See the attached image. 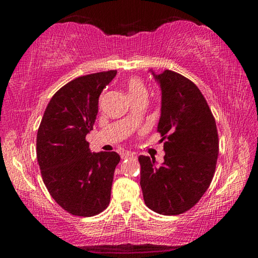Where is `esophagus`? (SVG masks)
<instances>
[{"label":"esophagus","instance_id":"obj_1","mask_svg":"<svg viewBox=\"0 0 258 258\" xmlns=\"http://www.w3.org/2000/svg\"><path fill=\"white\" fill-rule=\"evenodd\" d=\"M135 154L131 151H124L123 154H121V159H125V158H128V157H134Z\"/></svg>","mask_w":258,"mask_h":258}]
</instances>
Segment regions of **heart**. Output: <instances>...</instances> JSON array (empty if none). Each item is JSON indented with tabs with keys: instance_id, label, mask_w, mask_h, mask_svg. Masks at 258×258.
<instances>
[{
	"instance_id": "1",
	"label": "heart",
	"mask_w": 258,
	"mask_h": 258,
	"mask_svg": "<svg viewBox=\"0 0 258 258\" xmlns=\"http://www.w3.org/2000/svg\"><path fill=\"white\" fill-rule=\"evenodd\" d=\"M126 86H127V92L131 98L137 97L140 94H146L147 92L145 83L139 77H131L126 83Z\"/></svg>"
}]
</instances>
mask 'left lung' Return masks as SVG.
Listing matches in <instances>:
<instances>
[{
  "mask_svg": "<svg viewBox=\"0 0 258 258\" xmlns=\"http://www.w3.org/2000/svg\"><path fill=\"white\" fill-rule=\"evenodd\" d=\"M161 90L157 131L164 163L140 156L143 199L161 215H178L195 206L213 180L218 156L215 118L200 90L186 77L166 69L156 75Z\"/></svg>",
  "mask_w": 258,
  "mask_h": 258,
  "instance_id": "obj_1",
  "label": "left lung"
}]
</instances>
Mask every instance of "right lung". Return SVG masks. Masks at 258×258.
<instances>
[{"instance_id":"1","label":"right lung","mask_w":258,"mask_h":258,"mask_svg":"<svg viewBox=\"0 0 258 258\" xmlns=\"http://www.w3.org/2000/svg\"><path fill=\"white\" fill-rule=\"evenodd\" d=\"M117 71L77 77L61 87L43 115L36 154L43 182L59 206L76 216H94L110 203L115 151L91 152L86 134L93 130L99 97Z\"/></svg>"}]
</instances>
